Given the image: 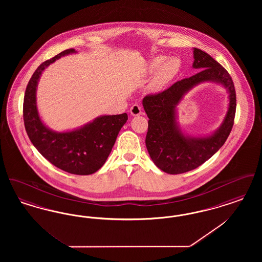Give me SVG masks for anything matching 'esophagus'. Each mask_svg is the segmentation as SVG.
<instances>
[{"label": "esophagus", "mask_w": 262, "mask_h": 262, "mask_svg": "<svg viewBox=\"0 0 262 262\" xmlns=\"http://www.w3.org/2000/svg\"><path fill=\"white\" fill-rule=\"evenodd\" d=\"M129 112L132 114V116H139V115L142 113V111H141L140 106L136 103V104H134V105L130 107Z\"/></svg>", "instance_id": "obj_1"}]
</instances>
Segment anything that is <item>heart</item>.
<instances>
[{
  "label": "heart",
  "mask_w": 262,
  "mask_h": 262,
  "mask_svg": "<svg viewBox=\"0 0 262 262\" xmlns=\"http://www.w3.org/2000/svg\"><path fill=\"white\" fill-rule=\"evenodd\" d=\"M164 61L163 57L156 58L153 62H151L150 68L152 71L156 70L158 67ZM163 64L158 68L156 75L154 76V86L157 88H162L166 83L171 81L176 75H178L181 67V62L178 58H170L167 59Z\"/></svg>",
  "instance_id": "1"
}]
</instances>
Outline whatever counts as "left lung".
<instances>
[{
    "label": "left lung",
    "mask_w": 262,
    "mask_h": 262,
    "mask_svg": "<svg viewBox=\"0 0 262 262\" xmlns=\"http://www.w3.org/2000/svg\"><path fill=\"white\" fill-rule=\"evenodd\" d=\"M192 68L200 72L177 81L171 88L142 100L147 114L146 148L154 164L163 172L177 174L198 168L220 149L229 137L236 114V91L232 77L210 55L193 48ZM212 81L223 85L229 93V108L221 127L210 136H185L176 123L175 107L185 94L201 82Z\"/></svg>",
    "instance_id": "left-lung-1"
}]
</instances>
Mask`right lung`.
Here are the masks:
<instances>
[{"label": "right lung", "mask_w": 262, "mask_h": 262, "mask_svg": "<svg viewBox=\"0 0 262 262\" xmlns=\"http://www.w3.org/2000/svg\"><path fill=\"white\" fill-rule=\"evenodd\" d=\"M75 52L62 51L38 67L25 90L24 121L27 136L43 157L64 172L83 176L95 173L106 162L127 115L100 116L91 123L64 133L54 132L43 124L36 106L40 75L50 63Z\"/></svg>", "instance_id": "obj_1"}]
</instances>
